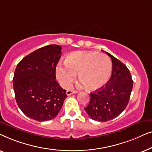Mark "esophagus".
Masks as SVG:
<instances>
[{
    "label": "esophagus",
    "mask_w": 152,
    "mask_h": 152,
    "mask_svg": "<svg viewBox=\"0 0 152 152\" xmlns=\"http://www.w3.org/2000/svg\"><path fill=\"white\" fill-rule=\"evenodd\" d=\"M77 91H72V90H67L66 91V95H70L72 94H74V93H76Z\"/></svg>",
    "instance_id": "obj_1"
}]
</instances>
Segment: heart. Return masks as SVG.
<instances>
[{"mask_svg": "<svg viewBox=\"0 0 152 152\" xmlns=\"http://www.w3.org/2000/svg\"><path fill=\"white\" fill-rule=\"evenodd\" d=\"M112 64L107 55L95 52L76 51L66 56L65 65L59 64L56 77L60 84L68 88L76 78L80 80V86L89 91L102 88L111 76Z\"/></svg>", "mask_w": 152, "mask_h": 152, "instance_id": "b5f03b06", "label": "heart"}]
</instances>
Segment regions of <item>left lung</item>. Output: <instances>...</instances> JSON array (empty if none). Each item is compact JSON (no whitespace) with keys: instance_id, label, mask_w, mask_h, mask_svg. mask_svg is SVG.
<instances>
[{"instance_id":"obj_1","label":"left lung","mask_w":152,"mask_h":152,"mask_svg":"<svg viewBox=\"0 0 152 152\" xmlns=\"http://www.w3.org/2000/svg\"><path fill=\"white\" fill-rule=\"evenodd\" d=\"M112 60L111 77L105 86L91 93V100L84 110L91 119L107 122L125 109L129 101L133 80L124 64L109 53Z\"/></svg>"}]
</instances>
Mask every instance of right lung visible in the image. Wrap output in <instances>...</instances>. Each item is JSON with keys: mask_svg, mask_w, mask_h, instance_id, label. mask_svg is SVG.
<instances>
[{"mask_svg": "<svg viewBox=\"0 0 152 152\" xmlns=\"http://www.w3.org/2000/svg\"><path fill=\"white\" fill-rule=\"evenodd\" d=\"M61 50L59 45H46L29 54L16 66L13 78L16 101L31 119L43 122L55 118L67 97L55 80Z\"/></svg>", "mask_w": 152, "mask_h": 152, "instance_id": "obj_1", "label": "right lung"}]
</instances>
